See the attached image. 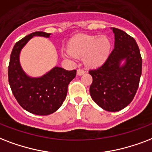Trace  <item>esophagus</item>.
Masks as SVG:
<instances>
[{"instance_id":"1","label":"esophagus","mask_w":152,"mask_h":152,"mask_svg":"<svg viewBox=\"0 0 152 152\" xmlns=\"http://www.w3.org/2000/svg\"><path fill=\"white\" fill-rule=\"evenodd\" d=\"M85 74V70H82V69H77V75L78 76H81V75H84Z\"/></svg>"}]
</instances>
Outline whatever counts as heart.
<instances>
[{
	"instance_id": "obj_1",
	"label": "heart",
	"mask_w": 152,
	"mask_h": 152,
	"mask_svg": "<svg viewBox=\"0 0 152 152\" xmlns=\"http://www.w3.org/2000/svg\"><path fill=\"white\" fill-rule=\"evenodd\" d=\"M112 41L109 36H92L86 34L77 35L68 45V52L65 57L82 58L86 66L97 68L102 66L109 58L112 50Z\"/></svg>"
}]
</instances>
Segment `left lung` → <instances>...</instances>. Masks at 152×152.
I'll return each instance as SVG.
<instances>
[{
	"instance_id": "obj_1",
	"label": "left lung",
	"mask_w": 152,
	"mask_h": 152,
	"mask_svg": "<svg viewBox=\"0 0 152 152\" xmlns=\"http://www.w3.org/2000/svg\"><path fill=\"white\" fill-rule=\"evenodd\" d=\"M111 30L114 49L102 66L89 71L93 77L89 93L102 109L117 112L129 105L136 95L142 74V58L132 37L118 28Z\"/></svg>"
}]
</instances>
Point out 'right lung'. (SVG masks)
Segmentation results:
<instances>
[{"label":"right lung","mask_w":152,"mask_h":152,"mask_svg":"<svg viewBox=\"0 0 152 152\" xmlns=\"http://www.w3.org/2000/svg\"><path fill=\"white\" fill-rule=\"evenodd\" d=\"M51 34L36 31L18 41L12 50L9 65V82L14 97L23 109L31 113L46 116L59 109L67 94L68 85L76 70L55 66L40 77L27 75L20 65V55L28 41L35 36L50 38Z\"/></svg>","instance_id":"add662e5"}]
</instances>
